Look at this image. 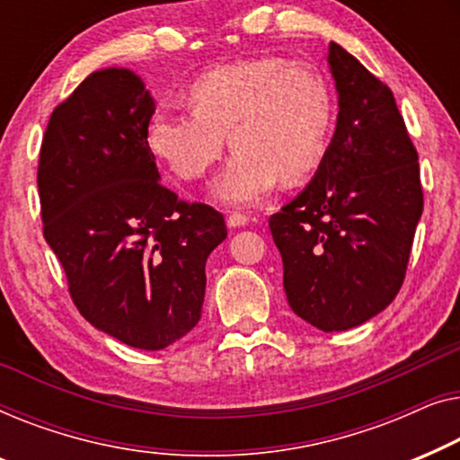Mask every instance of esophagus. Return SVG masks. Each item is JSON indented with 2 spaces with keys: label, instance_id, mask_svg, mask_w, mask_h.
Masks as SVG:
<instances>
[{
  "label": "esophagus",
  "instance_id": "esophagus-1",
  "mask_svg": "<svg viewBox=\"0 0 460 460\" xmlns=\"http://www.w3.org/2000/svg\"><path fill=\"white\" fill-rule=\"evenodd\" d=\"M248 223H250V217L243 215V212H229L227 215L229 227H243V225Z\"/></svg>",
  "mask_w": 460,
  "mask_h": 460
}]
</instances>
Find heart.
Returning a JSON list of instances; mask_svg holds the SVG:
<instances>
[{
  "label": "heart",
  "mask_w": 460,
  "mask_h": 460,
  "mask_svg": "<svg viewBox=\"0 0 460 460\" xmlns=\"http://www.w3.org/2000/svg\"><path fill=\"white\" fill-rule=\"evenodd\" d=\"M185 112H158L147 146L183 181L233 156L215 183L225 204H254L277 181L297 185L325 158L333 98L319 70L283 58H252L215 68L187 89Z\"/></svg>",
  "instance_id": "heart-1"
}]
</instances>
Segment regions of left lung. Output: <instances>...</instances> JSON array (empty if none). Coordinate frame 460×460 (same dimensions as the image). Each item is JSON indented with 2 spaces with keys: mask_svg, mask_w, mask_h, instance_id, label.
Returning <instances> with one entry per match:
<instances>
[{
  "mask_svg": "<svg viewBox=\"0 0 460 460\" xmlns=\"http://www.w3.org/2000/svg\"><path fill=\"white\" fill-rule=\"evenodd\" d=\"M338 127L306 190L269 218L294 313L346 332L400 292L423 212L419 154L392 89L338 43Z\"/></svg>",
  "mask_w": 460,
  "mask_h": 460,
  "instance_id": "obj_1",
  "label": "left lung"
}]
</instances>
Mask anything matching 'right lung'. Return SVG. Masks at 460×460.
Returning <instances> with one entry per match:
<instances>
[{
    "label": "right lung",
    "mask_w": 460,
    "mask_h": 460,
    "mask_svg": "<svg viewBox=\"0 0 460 460\" xmlns=\"http://www.w3.org/2000/svg\"><path fill=\"white\" fill-rule=\"evenodd\" d=\"M154 112L131 70L89 75L51 112L37 168L43 237L75 306L141 350H163L198 325L206 258L227 237L221 212L158 181Z\"/></svg>",
    "instance_id": "1"
}]
</instances>
